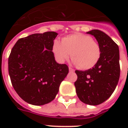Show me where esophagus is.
I'll list each match as a JSON object with an SVG mask.
<instances>
[{"label": "esophagus", "instance_id": "obj_1", "mask_svg": "<svg viewBox=\"0 0 128 128\" xmlns=\"http://www.w3.org/2000/svg\"><path fill=\"white\" fill-rule=\"evenodd\" d=\"M69 71H70V72H74V71H75V70L73 69V68H70V67H69Z\"/></svg>", "mask_w": 128, "mask_h": 128}]
</instances>
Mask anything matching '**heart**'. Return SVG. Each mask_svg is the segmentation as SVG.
Here are the masks:
<instances>
[{
    "label": "heart",
    "mask_w": 128,
    "mask_h": 128,
    "mask_svg": "<svg viewBox=\"0 0 128 128\" xmlns=\"http://www.w3.org/2000/svg\"><path fill=\"white\" fill-rule=\"evenodd\" d=\"M53 51L60 62L67 60L70 56L73 64L82 70L94 67L101 57L99 44L92 37L83 34H71L64 37L62 42L55 40Z\"/></svg>",
    "instance_id": "heart-1"
}]
</instances>
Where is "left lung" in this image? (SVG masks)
I'll list each match as a JSON object with an SVG mask.
<instances>
[{
    "label": "left lung",
    "instance_id": "8db88e82",
    "mask_svg": "<svg viewBox=\"0 0 128 128\" xmlns=\"http://www.w3.org/2000/svg\"><path fill=\"white\" fill-rule=\"evenodd\" d=\"M98 42L101 57L92 68L75 70L78 80L75 89L80 101L86 104L96 106L106 101L112 94L120 76L118 45L102 31L94 29L87 32Z\"/></svg>",
    "mask_w": 128,
    "mask_h": 128
}]
</instances>
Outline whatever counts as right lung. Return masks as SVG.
<instances>
[{
    "label": "right lung",
    "instance_id": "right-lung-1",
    "mask_svg": "<svg viewBox=\"0 0 128 128\" xmlns=\"http://www.w3.org/2000/svg\"><path fill=\"white\" fill-rule=\"evenodd\" d=\"M54 32L34 34L19 39L8 59L11 82L24 102L46 104L56 98L60 84L68 73L66 64L57 63L53 51Z\"/></svg>",
    "mask_w": 128,
    "mask_h": 128
}]
</instances>
